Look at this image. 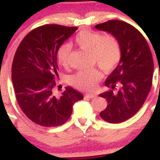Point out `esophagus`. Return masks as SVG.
Wrapping results in <instances>:
<instances>
[{
	"instance_id": "34e87169",
	"label": "esophagus",
	"mask_w": 160,
	"mask_h": 160,
	"mask_svg": "<svg viewBox=\"0 0 160 160\" xmlns=\"http://www.w3.org/2000/svg\"><path fill=\"white\" fill-rule=\"evenodd\" d=\"M86 97H88V98H95L97 97V95L95 94H85Z\"/></svg>"
}]
</instances>
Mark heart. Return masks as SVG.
Returning <instances> with one entry per match:
<instances>
[{
  "mask_svg": "<svg viewBox=\"0 0 160 160\" xmlns=\"http://www.w3.org/2000/svg\"><path fill=\"white\" fill-rule=\"evenodd\" d=\"M74 41L80 48L89 51L92 62L105 72H109L118 64L122 55L119 41L112 34L101 35L100 33L88 30H81L75 36ZM72 47L69 44H62L57 50V59L59 64L66 67L68 63ZM101 72L91 68L76 72L71 78L72 84L79 89L92 92L97 88L101 79Z\"/></svg>",
  "mask_w": 160,
  "mask_h": 160,
  "instance_id": "1",
  "label": "heart"
}]
</instances>
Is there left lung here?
<instances>
[{"label":"left lung","mask_w":160,"mask_h":160,"mask_svg":"<svg viewBox=\"0 0 160 160\" xmlns=\"http://www.w3.org/2000/svg\"><path fill=\"white\" fill-rule=\"evenodd\" d=\"M115 36L121 46L120 62L105 80L108 91L100 94L108 101L100 116L109 123H121L141 109L151 90L154 63L149 45L135 27L126 22L110 20L95 26ZM117 84L120 88L115 90Z\"/></svg>","instance_id":"obj_1"}]
</instances>
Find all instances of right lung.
<instances>
[{
  "mask_svg": "<svg viewBox=\"0 0 160 160\" xmlns=\"http://www.w3.org/2000/svg\"><path fill=\"white\" fill-rule=\"evenodd\" d=\"M77 29L56 24L38 26L25 36L17 49L12 64L16 99L22 112L35 124L62 126L71 117L73 105L83 99L72 87H67L60 97L54 93L57 50Z\"/></svg>",
  "mask_w": 160,
  "mask_h": 160,
  "instance_id": "right-lung-1",
  "label": "right lung"
}]
</instances>
